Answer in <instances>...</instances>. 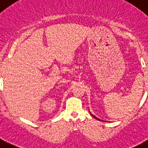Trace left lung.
I'll return each instance as SVG.
<instances>
[{"instance_id":"1","label":"left lung","mask_w":148,"mask_h":148,"mask_svg":"<svg viewBox=\"0 0 148 148\" xmlns=\"http://www.w3.org/2000/svg\"><path fill=\"white\" fill-rule=\"evenodd\" d=\"M91 116H92L93 117H94V118L95 119H97V120H98V121H102V120H100V119H98V118H97V117H95L94 115H93V114H91Z\"/></svg>"}]
</instances>
